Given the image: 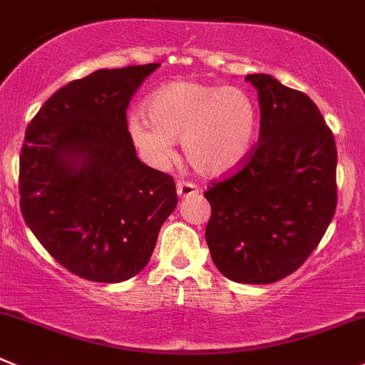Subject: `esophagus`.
Instances as JSON below:
<instances>
[{"label":"esophagus","mask_w":365,"mask_h":365,"mask_svg":"<svg viewBox=\"0 0 365 365\" xmlns=\"http://www.w3.org/2000/svg\"><path fill=\"white\" fill-rule=\"evenodd\" d=\"M197 190L200 189L192 182H187V180H178V183H176V192H178L180 197H189L196 194Z\"/></svg>","instance_id":"obj_1"}]
</instances>
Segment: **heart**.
<instances>
[{
	"label": "heart",
	"mask_w": 365,
	"mask_h": 365,
	"mask_svg": "<svg viewBox=\"0 0 365 365\" xmlns=\"http://www.w3.org/2000/svg\"><path fill=\"white\" fill-rule=\"evenodd\" d=\"M146 117L133 115L130 137L146 160L164 164L173 140H182L185 160L197 175L221 176L242 162L257 128V107L239 87L180 80L155 91Z\"/></svg>",
	"instance_id": "b5f03b06"
}]
</instances>
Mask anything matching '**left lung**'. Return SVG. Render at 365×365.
Returning <instances> with one entry per match:
<instances>
[{"label":"left lung","instance_id":"8db88e82","mask_svg":"<svg viewBox=\"0 0 365 365\" xmlns=\"http://www.w3.org/2000/svg\"><path fill=\"white\" fill-rule=\"evenodd\" d=\"M258 91L260 133L237 173L212 182L205 230L215 267L239 284H274L323 239L337 207V148L307 94L269 74Z\"/></svg>","mask_w":365,"mask_h":365}]
</instances>
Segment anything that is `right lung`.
<instances>
[{
	"label": "right lung",
	"instance_id": "add662e5",
	"mask_svg": "<svg viewBox=\"0 0 365 365\" xmlns=\"http://www.w3.org/2000/svg\"><path fill=\"white\" fill-rule=\"evenodd\" d=\"M160 63L100 69L35 114L19 158L21 214L60 265L98 284L146 267L178 203L175 180L137 158L126 110Z\"/></svg>",
	"mask_w": 365,
	"mask_h": 365
}]
</instances>
